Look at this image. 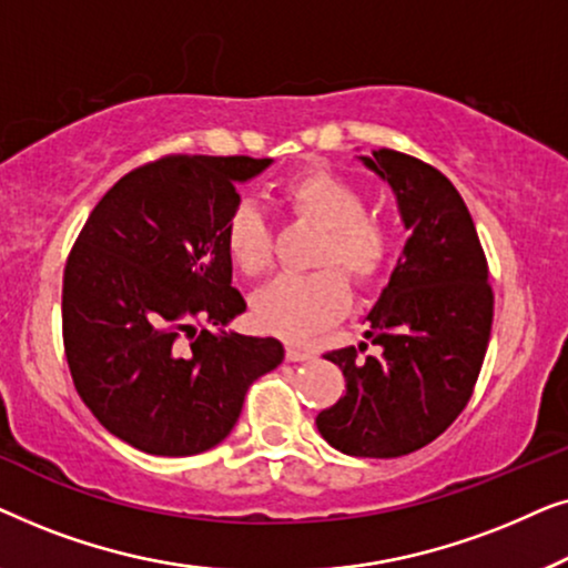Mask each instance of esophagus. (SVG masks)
Returning <instances> with one entry per match:
<instances>
[{
    "label": "esophagus",
    "mask_w": 568,
    "mask_h": 568,
    "mask_svg": "<svg viewBox=\"0 0 568 568\" xmlns=\"http://www.w3.org/2000/svg\"><path fill=\"white\" fill-rule=\"evenodd\" d=\"M286 359L307 362V359H313V352H310V348H302V346H286Z\"/></svg>",
    "instance_id": "1"
}]
</instances>
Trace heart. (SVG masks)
Returning <instances> with one entry per match:
<instances>
[{
  "label": "heart",
  "mask_w": 568,
  "mask_h": 568,
  "mask_svg": "<svg viewBox=\"0 0 568 568\" xmlns=\"http://www.w3.org/2000/svg\"><path fill=\"white\" fill-rule=\"evenodd\" d=\"M282 201L294 214L325 230L317 247V266H341L356 284H369L390 255V230L367 214L362 191L346 178L307 170L282 189ZM230 261L245 276H258L271 263V232L263 212L243 201L224 224ZM348 307V284L338 268L313 274H282L253 297V315L261 328L300 341L323 325L338 321Z\"/></svg>",
  "instance_id": "1"
}]
</instances>
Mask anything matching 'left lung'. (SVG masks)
<instances>
[{
	"instance_id": "left-lung-1",
	"label": "left lung",
	"mask_w": 568,
	"mask_h": 568,
	"mask_svg": "<svg viewBox=\"0 0 568 568\" xmlns=\"http://www.w3.org/2000/svg\"><path fill=\"white\" fill-rule=\"evenodd\" d=\"M390 185L408 240L390 282L367 315V344L338 348L346 393L317 414L338 453L400 457L437 439L470 400L494 321L488 263L476 224L453 183L426 162L393 150L356 154Z\"/></svg>"
}]
</instances>
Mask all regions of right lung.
<instances>
[{"instance_id": "1", "label": "right lung", "mask_w": 568, "mask_h": 568, "mask_svg": "<svg viewBox=\"0 0 568 568\" xmlns=\"http://www.w3.org/2000/svg\"><path fill=\"white\" fill-rule=\"evenodd\" d=\"M271 162L175 154L131 170L69 255L61 321L74 387L113 437L146 455L220 445L247 387L284 362L282 341L227 331L247 305L232 286L224 224L237 183Z\"/></svg>"}]
</instances>
